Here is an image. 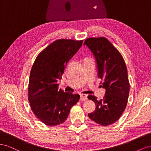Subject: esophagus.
<instances>
[{
    "mask_svg": "<svg viewBox=\"0 0 151 151\" xmlns=\"http://www.w3.org/2000/svg\"><path fill=\"white\" fill-rule=\"evenodd\" d=\"M87 99H88V96H87L86 94H80L81 101H86V100H87Z\"/></svg>",
    "mask_w": 151,
    "mask_h": 151,
    "instance_id": "34e87169",
    "label": "esophagus"
}]
</instances>
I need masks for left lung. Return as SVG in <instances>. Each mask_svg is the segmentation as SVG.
Instances as JSON below:
<instances>
[{
  "label": "left lung",
  "instance_id": "1",
  "mask_svg": "<svg viewBox=\"0 0 151 151\" xmlns=\"http://www.w3.org/2000/svg\"><path fill=\"white\" fill-rule=\"evenodd\" d=\"M84 45L93 54L98 77L103 80L101 87L106 90L101 99L93 95L88 96V99L96 104L95 110L88 116L101 125H111L124 111L129 95L130 84L125 61L117 49L104 37L88 38Z\"/></svg>",
  "mask_w": 151,
  "mask_h": 151
}]
</instances>
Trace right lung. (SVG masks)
Listing matches in <instances>:
<instances>
[{"instance_id":"obj_1","label":"right lung","mask_w":151,"mask_h":151,"mask_svg":"<svg viewBox=\"0 0 151 151\" xmlns=\"http://www.w3.org/2000/svg\"><path fill=\"white\" fill-rule=\"evenodd\" d=\"M83 40L60 39L44 49L36 57L30 72L28 100L32 111L45 125L64 122L80 96L58 89L66 65L78 51Z\"/></svg>"}]
</instances>
